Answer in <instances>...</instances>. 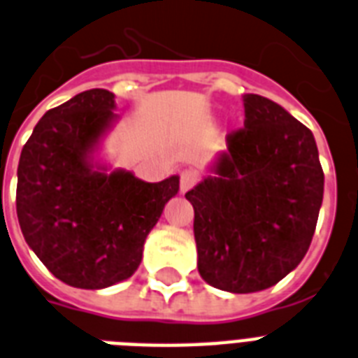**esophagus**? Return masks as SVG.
Segmentation results:
<instances>
[{
    "label": "esophagus",
    "mask_w": 358,
    "mask_h": 358,
    "mask_svg": "<svg viewBox=\"0 0 358 358\" xmlns=\"http://www.w3.org/2000/svg\"><path fill=\"white\" fill-rule=\"evenodd\" d=\"M196 180H199V174H196V171L184 169L182 173H180V191H182V193L189 191V189L196 184Z\"/></svg>",
    "instance_id": "obj_1"
}]
</instances>
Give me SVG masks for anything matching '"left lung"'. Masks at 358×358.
<instances>
[{
	"instance_id": "8db88e82",
	"label": "left lung",
	"mask_w": 358,
	"mask_h": 358,
	"mask_svg": "<svg viewBox=\"0 0 358 358\" xmlns=\"http://www.w3.org/2000/svg\"><path fill=\"white\" fill-rule=\"evenodd\" d=\"M245 127L228 134L215 176L185 193L199 272L215 289L264 290L309 250L324 199L315 138L280 104L246 94Z\"/></svg>"
}]
</instances>
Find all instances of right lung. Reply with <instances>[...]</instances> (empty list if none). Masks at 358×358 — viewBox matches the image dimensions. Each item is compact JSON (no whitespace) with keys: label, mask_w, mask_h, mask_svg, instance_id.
Segmentation results:
<instances>
[{"label":"right lung","mask_w":358,"mask_h":358,"mask_svg":"<svg viewBox=\"0 0 358 358\" xmlns=\"http://www.w3.org/2000/svg\"><path fill=\"white\" fill-rule=\"evenodd\" d=\"M108 90H88L45 112L23 145L16 213L20 228L55 278L77 289H104L138 270L143 243L178 176L149 184L132 173L88 162L113 119Z\"/></svg>","instance_id":"right-lung-1"}]
</instances>
